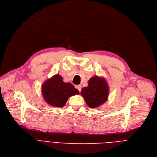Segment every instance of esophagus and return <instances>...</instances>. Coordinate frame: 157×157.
I'll list each match as a JSON object with an SVG mask.
<instances>
[{"label": "esophagus", "instance_id": "obj_1", "mask_svg": "<svg viewBox=\"0 0 157 157\" xmlns=\"http://www.w3.org/2000/svg\"><path fill=\"white\" fill-rule=\"evenodd\" d=\"M75 87L79 90V92H81V85H76Z\"/></svg>", "mask_w": 157, "mask_h": 157}]
</instances>
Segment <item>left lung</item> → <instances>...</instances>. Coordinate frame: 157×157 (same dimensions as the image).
I'll list each match as a JSON object with an SVG mask.
<instances>
[{
  "mask_svg": "<svg viewBox=\"0 0 157 157\" xmlns=\"http://www.w3.org/2000/svg\"><path fill=\"white\" fill-rule=\"evenodd\" d=\"M87 105L95 108L107 101L109 95V87L104 78L94 76L88 81V85L81 91Z\"/></svg>",
  "mask_w": 157,
  "mask_h": 157,
  "instance_id": "left-lung-1",
  "label": "left lung"
}]
</instances>
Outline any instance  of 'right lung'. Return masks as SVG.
Masks as SVG:
<instances>
[{
    "label": "right lung",
    "instance_id": "obj_1",
    "mask_svg": "<svg viewBox=\"0 0 157 157\" xmlns=\"http://www.w3.org/2000/svg\"><path fill=\"white\" fill-rule=\"evenodd\" d=\"M79 91L70 83H65L59 74L47 79L42 86L45 101L53 107L62 108L69 97L78 95Z\"/></svg>",
    "mask_w": 157,
    "mask_h": 157
}]
</instances>
